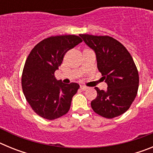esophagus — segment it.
<instances>
[{"mask_svg": "<svg viewBox=\"0 0 153 153\" xmlns=\"http://www.w3.org/2000/svg\"><path fill=\"white\" fill-rule=\"evenodd\" d=\"M80 89L82 90H86V89H87V87H86V86H80Z\"/></svg>", "mask_w": 153, "mask_h": 153, "instance_id": "1", "label": "esophagus"}]
</instances>
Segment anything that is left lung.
<instances>
[{
	"label": "left lung",
	"instance_id": "1",
	"mask_svg": "<svg viewBox=\"0 0 153 153\" xmlns=\"http://www.w3.org/2000/svg\"><path fill=\"white\" fill-rule=\"evenodd\" d=\"M79 36L95 52L97 68L108 86L106 91L95 87L97 97L91 102L92 109L107 119L123 114L134 101L139 88V74L132 56L111 36Z\"/></svg>",
	"mask_w": 153,
	"mask_h": 153
}]
</instances>
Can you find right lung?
<instances>
[{"label": "right lung", "instance_id": "obj_1", "mask_svg": "<svg viewBox=\"0 0 153 153\" xmlns=\"http://www.w3.org/2000/svg\"><path fill=\"white\" fill-rule=\"evenodd\" d=\"M83 41L76 35L50 36L33 47L23 70L21 85L27 101L36 114L52 120L65 115L79 85L65 84L54 73L65 53Z\"/></svg>", "mask_w": 153, "mask_h": 153}]
</instances>
